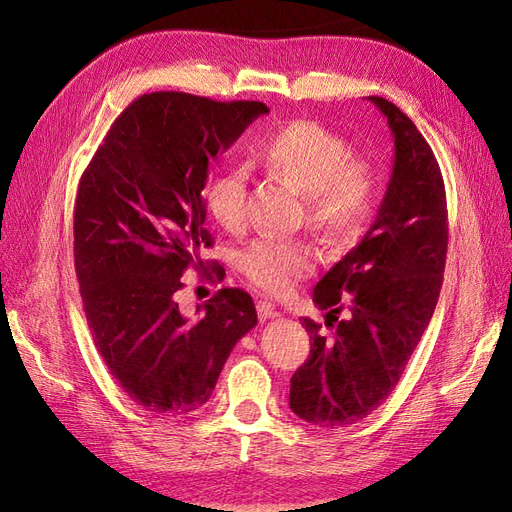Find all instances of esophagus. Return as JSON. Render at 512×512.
Listing matches in <instances>:
<instances>
[{
    "label": "esophagus",
    "mask_w": 512,
    "mask_h": 512,
    "mask_svg": "<svg viewBox=\"0 0 512 512\" xmlns=\"http://www.w3.org/2000/svg\"><path fill=\"white\" fill-rule=\"evenodd\" d=\"M256 309H258V318H260L262 322L280 316V312H277L275 305H273L271 301H258V303H256Z\"/></svg>",
    "instance_id": "esophagus-1"
}]
</instances>
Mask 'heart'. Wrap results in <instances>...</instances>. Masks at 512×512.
<instances>
[{"instance_id":"b5f03b06","label":"heart","mask_w":512,"mask_h":512,"mask_svg":"<svg viewBox=\"0 0 512 512\" xmlns=\"http://www.w3.org/2000/svg\"><path fill=\"white\" fill-rule=\"evenodd\" d=\"M271 175L305 192V220L331 245H348L374 215L382 179L376 164L352 153L350 143L316 121L297 119L271 132L258 151ZM247 183L243 168H226L205 190V207L226 230L247 222ZM316 254L303 241L265 237L239 256V269L256 288L288 294L314 269Z\"/></svg>"}]
</instances>
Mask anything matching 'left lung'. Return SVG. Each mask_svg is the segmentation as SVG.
I'll list each match as a JSON object with an SVG mask.
<instances>
[{"instance_id":"1","label":"left lung","mask_w":512,"mask_h":512,"mask_svg":"<svg viewBox=\"0 0 512 512\" xmlns=\"http://www.w3.org/2000/svg\"><path fill=\"white\" fill-rule=\"evenodd\" d=\"M369 102L395 141L389 188L361 243L316 284L314 303L327 320L322 327L303 318L312 350L290 378V410L322 429L359 423L391 395L436 309L446 262L438 160L393 102Z\"/></svg>"}]
</instances>
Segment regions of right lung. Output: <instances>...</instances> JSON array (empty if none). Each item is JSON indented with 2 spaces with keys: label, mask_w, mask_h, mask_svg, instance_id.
Instances as JSON below:
<instances>
[{
  "label": "right lung",
  "mask_w": 512,
  "mask_h": 512,
  "mask_svg": "<svg viewBox=\"0 0 512 512\" xmlns=\"http://www.w3.org/2000/svg\"><path fill=\"white\" fill-rule=\"evenodd\" d=\"M262 102H215L181 91L136 98L104 136L79 181L74 269L91 337L136 406L183 416L211 397L228 354L256 327L241 288H222L181 316L177 292L213 239L209 173Z\"/></svg>",
  "instance_id": "1"
}]
</instances>
